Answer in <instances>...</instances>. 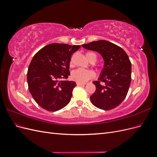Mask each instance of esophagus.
I'll use <instances>...</instances> for the list:
<instances>
[{"label": "esophagus", "mask_w": 157, "mask_h": 157, "mask_svg": "<svg viewBox=\"0 0 157 157\" xmlns=\"http://www.w3.org/2000/svg\"><path fill=\"white\" fill-rule=\"evenodd\" d=\"M86 84L85 83H81V82H77V86H84V85H85Z\"/></svg>", "instance_id": "1"}]
</instances>
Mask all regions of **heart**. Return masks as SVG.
<instances>
[{
	"instance_id": "1",
	"label": "heart",
	"mask_w": 157,
	"mask_h": 157,
	"mask_svg": "<svg viewBox=\"0 0 157 157\" xmlns=\"http://www.w3.org/2000/svg\"><path fill=\"white\" fill-rule=\"evenodd\" d=\"M86 57L89 61L93 60L95 62L97 59V56L96 54L93 53V52H87L86 54ZM93 77L94 73L92 71H87L82 69H78L73 71L72 74V77L75 81L81 83H85Z\"/></svg>"
}]
</instances>
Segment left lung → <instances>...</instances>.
Here are the masks:
<instances>
[{"label":"left lung","mask_w":157,"mask_h":157,"mask_svg":"<svg viewBox=\"0 0 157 157\" xmlns=\"http://www.w3.org/2000/svg\"><path fill=\"white\" fill-rule=\"evenodd\" d=\"M82 46L98 52L104 61L98 80L93 82L96 89L90 100L94 106L103 110L117 107L125 99L131 82V62L127 54L120 46L103 40Z\"/></svg>","instance_id":"left-lung-1"}]
</instances>
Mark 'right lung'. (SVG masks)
I'll list each match as a JSON object with an SVG mask.
<instances>
[{"instance_id":"1","label":"right lung","mask_w":157,"mask_h":157,"mask_svg":"<svg viewBox=\"0 0 157 157\" xmlns=\"http://www.w3.org/2000/svg\"><path fill=\"white\" fill-rule=\"evenodd\" d=\"M79 45L53 43L44 46L33 57L27 71L29 90L38 105L48 111H56L71 101L74 81L70 75L71 56Z\"/></svg>"}]
</instances>
